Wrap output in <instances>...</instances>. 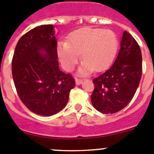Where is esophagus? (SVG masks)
Segmentation results:
<instances>
[{"label": "esophagus", "instance_id": "1", "mask_svg": "<svg viewBox=\"0 0 154 154\" xmlns=\"http://www.w3.org/2000/svg\"><path fill=\"white\" fill-rule=\"evenodd\" d=\"M82 82H83V80L81 79H78V78L75 79V83L77 85H81Z\"/></svg>", "mask_w": 154, "mask_h": 154}]
</instances>
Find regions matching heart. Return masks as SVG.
Returning a JSON list of instances; mask_svg holds the SVG:
<instances>
[{"label": "heart", "mask_w": 154, "mask_h": 154, "mask_svg": "<svg viewBox=\"0 0 154 154\" xmlns=\"http://www.w3.org/2000/svg\"><path fill=\"white\" fill-rule=\"evenodd\" d=\"M118 46L116 34L109 29L85 27L76 30L68 42H59L57 54L64 68L72 70L81 54V74L105 69L112 63Z\"/></svg>", "instance_id": "b5f03b06"}]
</instances>
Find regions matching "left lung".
<instances>
[{
	"label": "left lung",
	"mask_w": 154,
	"mask_h": 154,
	"mask_svg": "<svg viewBox=\"0 0 154 154\" xmlns=\"http://www.w3.org/2000/svg\"><path fill=\"white\" fill-rule=\"evenodd\" d=\"M142 74V56L135 39L125 31L114 63L93 79L91 94L94 107L104 114L115 113L125 108L134 97Z\"/></svg>",
	"instance_id": "1"
}]
</instances>
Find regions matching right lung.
Wrapping results in <instances>:
<instances>
[{
	"label": "right lung",
	"mask_w": 154,
	"mask_h": 154,
	"mask_svg": "<svg viewBox=\"0 0 154 154\" xmlns=\"http://www.w3.org/2000/svg\"><path fill=\"white\" fill-rule=\"evenodd\" d=\"M12 75L21 101L29 110L45 116L65 107L75 85L72 75L59 69L52 25L38 26L20 38L12 59Z\"/></svg>",
	"instance_id": "right-lung-1"
}]
</instances>
